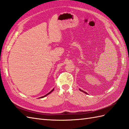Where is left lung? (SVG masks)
Returning a JSON list of instances; mask_svg holds the SVG:
<instances>
[{"mask_svg": "<svg viewBox=\"0 0 129 129\" xmlns=\"http://www.w3.org/2000/svg\"><path fill=\"white\" fill-rule=\"evenodd\" d=\"M80 90L81 91H82V92H84V93H85V94H87V92H86L85 91H83V90H80Z\"/></svg>", "mask_w": 129, "mask_h": 129, "instance_id": "left-lung-1", "label": "left lung"}]
</instances>
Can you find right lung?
<instances>
[{
  "label": "right lung",
  "mask_w": 129,
  "mask_h": 129,
  "mask_svg": "<svg viewBox=\"0 0 129 129\" xmlns=\"http://www.w3.org/2000/svg\"><path fill=\"white\" fill-rule=\"evenodd\" d=\"M53 90H54V89H53V90H52L51 91H50V92H49L48 93V94H46V95H44V96H42V97H40V98H44V97H45V96H46V95H48V94H50V93H51V92L52 91H53Z\"/></svg>",
  "instance_id": "1"
}]
</instances>
